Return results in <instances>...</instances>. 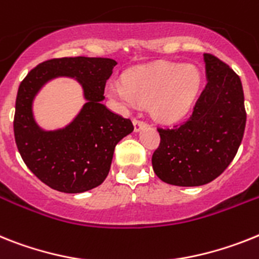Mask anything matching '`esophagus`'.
<instances>
[{
  "mask_svg": "<svg viewBox=\"0 0 259 259\" xmlns=\"http://www.w3.org/2000/svg\"><path fill=\"white\" fill-rule=\"evenodd\" d=\"M133 125H134V132H140V130H142L143 127H146L147 123L141 121V119H134Z\"/></svg>",
  "mask_w": 259,
  "mask_h": 259,
  "instance_id": "34e87169",
  "label": "esophagus"
}]
</instances>
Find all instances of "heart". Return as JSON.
<instances>
[{
    "label": "heart",
    "instance_id": "obj_1",
    "mask_svg": "<svg viewBox=\"0 0 259 259\" xmlns=\"http://www.w3.org/2000/svg\"><path fill=\"white\" fill-rule=\"evenodd\" d=\"M200 73L193 67L159 62L134 68L123 80L113 79L106 92L122 108L150 104L151 116L163 123L178 122L186 116L200 88Z\"/></svg>",
    "mask_w": 259,
    "mask_h": 259
}]
</instances>
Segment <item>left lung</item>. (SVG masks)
Segmentation results:
<instances>
[{"instance_id":"left-lung-1","label":"left lung","mask_w":259,"mask_h":259,"mask_svg":"<svg viewBox=\"0 0 259 259\" xmlns=\"http://www.w3.org/2000/svg\"><path fill=\"white\" fill-rule=\"evenodd\" d=\"M207 85L192 116L171 129H158L159 147L153 154L156 177L179 187L204 186L230 164L246 123L244 89L233 69L204 54Z\"/></svg>"}]
</instances>
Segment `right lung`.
<instances>
[{
  "label": "right lung",
  "instance_id": "obj_1",
  "mask_svg": "<svg viewBox=\"0 0 259 259\" xmlns=\"http://www.w3.org/2000/svg\"><path fill=\"white\" fill-rule=\"evenodd\" d=\"M117 62L109 58H60L43 62L26 76L17 93L14 137L23 162L52 190L80 193L108 177L116 145L134 130L133 123L103 104L106 80ZM73 78L86 101L72 121L47 131L33 114V101L47 82Z\"/></svg>",
  "mask_w": 259,
  "mask_h": 259
}]
</instances>
